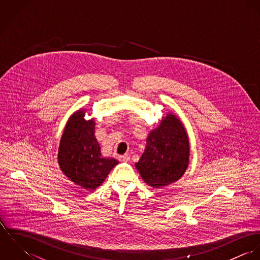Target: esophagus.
I'll return each instance as SVG.
<instances>
[{
	"instance_id": "esophagus-1",
	"label": "esophagus",
	"mask_w": 260,
	"mask_h": 260,
	"mask_svg": "<svg viewBox=\"0 0 260 260\" xmlns=\"http://www.w3.org/2000/svg\"><path fill=\"white\" fill-rule=\"evenodd\" d=\"M119 160L123 162H128L130 160V155L129 154H124L122 156H119Z\"/></svg>"
}]
</instances>
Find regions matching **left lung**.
<instances>
[{"label": "left lung", "mask_w": 260, "mask_h": 260, "mask_svg": "<svg viewBox=\"0 0 260 260\" xmlns=\"http://www.w3.org/2000/svg\"><path fill=\"white\" fill-rule=\"evenodd\" d=\"M190 144L180 118L168 112L150 131L146 147L135 167L147 185L155 189L178 181L189 164Z\"/></svg>", "instance_id": "left-lung-1"}]
</instances>
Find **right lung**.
Returning <instances> with one entry per match:
<instances>
[{
  "instance_id": "add662e5",
  "label": "right lung",
  "mask_w": 260,
  "mask_h": 260,
  "mask_svg": "<svg viewBox=\"0 0 260 260\" xmlns=\"http://www.w3.org/2000/svg\"><path fill=\"white\" fill-rule=\"evenodd\" d=\"M86 112L79 109L69 117L57 158L61 171L71 182L93 191L102 185L118 161L102 156L95 137V119L86 120Z\"/></svg>"
}]
</instances>
